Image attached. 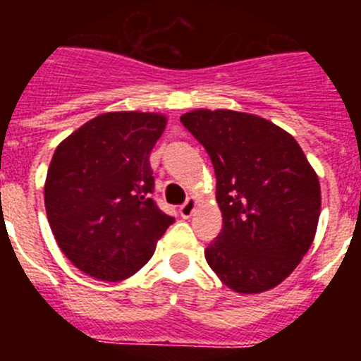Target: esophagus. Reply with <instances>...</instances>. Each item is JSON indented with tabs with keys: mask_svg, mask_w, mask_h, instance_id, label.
Segmentation results:
<instances>
[{
	"mask_svg": "<svg viewBox=\"0 0 361 361\" xmlns=\"http://www.w3.org/2000/svg\"><path fill=\"white\" fill-rule=\"evenodd\" d=\"M195 206H197V200L195 199H188L186 202L180 206V209H178V213H180V216L183 219H190L191 215H193V212H195Z\"/></svg>",
	"mask_w": 361,
	"mask_h": 361,
	"instance_id": "obj_1",
	"label": "esophagus"
}]
</instances>
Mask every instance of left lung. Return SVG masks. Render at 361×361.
I'll use <instances>...</instances> for the list:
<instances>
[{
    "mask_svg": "<svg viewBox=\"0 0 361 361\" xmlns=\"http://www.w3.org/2000/svg\"><path fill=\"white\" fill-rule=\"evenodd\" d=\"M180 123L215 168L224 226L204 251L209 267L242 295L276 288L317 235V171L295 137L264 117L220 108L188 111Z\"/></svg>",
    "mask_w": 361,
    "mask_h": 361,
    "instance_id": "obj_1",
    "label": "left lung"
}]
</instances>
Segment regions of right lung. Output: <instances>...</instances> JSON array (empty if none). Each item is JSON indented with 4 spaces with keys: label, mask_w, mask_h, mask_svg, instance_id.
<instances>
[{
    "label": "right lung",
    "mask_w": 361,
    "mask_h": 361,
    "mask_svg": "<svg viewBox=\"0 0 361 361\" xmlns=\"http://www.w3.org/2000/svg\"><path fill=\"white\" fill-rule=\"evenodd\" d=\"M166 123L152 111H108L54 152L44 180L49 224L65 257L88 276L135 275L173 224L152 199L149 153Z\"/></svg>",
    "instance_id": "obj_1"
}]
</instances>
